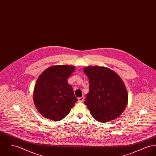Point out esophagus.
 <instances>
[{"mask_svg":"<svg viewBox=\"0 0 156 156\" xmlns=\"http://www.w3.org/2000/svg\"><path fill=\"white\" fill-rule=\"evenodd\" d=\"M78 101H79V102H84V97L82 96V97L79 98H78Z\"/></svg>","mask_w":156,"mask_h":156,"instance_id":"obj_1","label":"esophagus"}]
</instances>
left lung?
Wrapping results in <instances>:
<instances>
[{"label": "left lung", "mask_w": 156, "mask_h": 156, "mask_svg": "<svg viewBox=\"0 0 156 156\" xmlns=\"http://www.w3.org/2000/svg\"><path fill=\"white\" fill-rule=\"evenodd\" d=\"M83 71L89 80L84 104L92 116L101 122L117 118L124 112L128 99L121 77L105 67H87Z\"/></svg>", "instance_id": "8db88e82"}]
</instances>
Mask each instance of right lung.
<instances>
[{"instance_id":"1","label":"right lung","mask_w":156,"mask_h":156,"mask_svg":"<svg viewBox=\"0 0 156 156\" xmlns=\"http://www.w3.org/2000/svg\"><path fill=\"white\" fill-rule=\"evenodd\" d=\"M74 70L71 66H54L46 69L38 78L33 94L34 102L44 117L58 121L69 114L77 101L72 86L67 82Z\"/></svg>"}]
</instances>
